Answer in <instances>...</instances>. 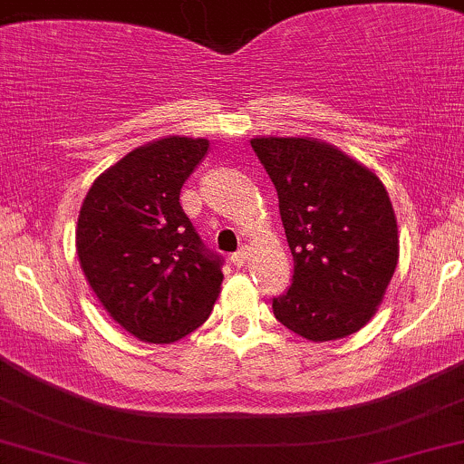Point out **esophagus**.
Wrapping results in <instances>:
<instances>
[{"label": "esophagus", "instance_id": "obj_1", "mask_svg": "<svg viewBox=\"0 0 464 464\" xmlns=\"http://www.w3.org/2000/svg\"><path fill=\"white\" fill-rule=\"evenodd\" d=\"M231 262H233V266H244V264L248 262V248H246V246H242L240 251L233 253V256H231Z\"/></svg>", "mask_w": 464, "mask_h": 464}]
</instances>
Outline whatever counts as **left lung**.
<instances>
[{
    "label": "left lung",
    "instance_id": "left-lung-1",
    "mask_svg": "<svg viewBox=\"0 0 464 464\" xmlns=\"http://www.w3.org/2000/svg\"><path fill=\"white\" fill-rule=\"evenodd\" d=\"M273 180L293 253L290 288L273 314L299 337L333 341L363 328L383 299L399 228L383 182L317 139H253Z\"/></svg>",
    "mask_w": 464,
    "mask_h": 464
}]
</instances>
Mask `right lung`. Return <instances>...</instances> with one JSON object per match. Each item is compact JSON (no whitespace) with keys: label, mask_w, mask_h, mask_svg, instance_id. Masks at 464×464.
<instances>
[{"label":"right lung","mask_w":464,"mask_h":464,"mask_svg":"<svg viewBox=\"0 0 464 464\" xmlns=\"http://www.w3.org/2000/svg\"><path fill=\"white\" fill-rule=\"evenodd\" d=\"M207 139L169 136L121 158L90 187L76 224L81 268L110 317L147 343L200 328L222 284L180 207V189L207 156Z\"/></svg>","instance_id":"obj_1"}]
</instances>
